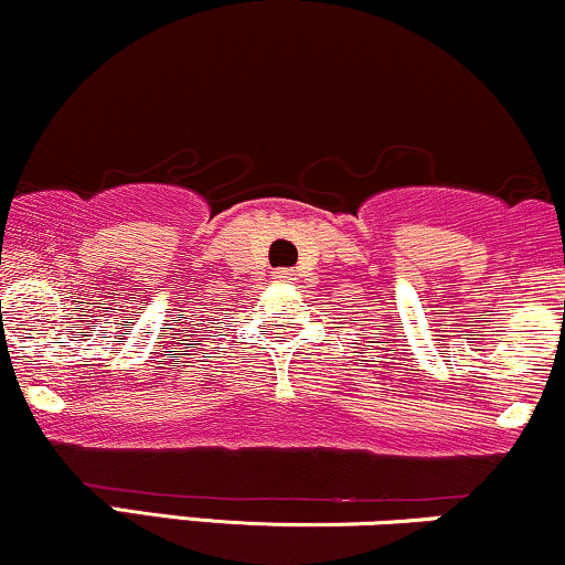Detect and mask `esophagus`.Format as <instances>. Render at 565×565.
Listing matches in <instances>:
<instances>
[{"label":"esophagus","mask_w":565,"mask_h":565,"mask_svg":"<svg viewBox=\"0 0 565 565\" xmlns=\"http://www.w3.org/2000/svg\"><path fill=\"white\" fill-rule=\"evenodd\" d=\"M276 281H291V276H295V274H291V270L289 268H281V270H276Z\"/></svg>","instance_id":"1"}]
</instances>
